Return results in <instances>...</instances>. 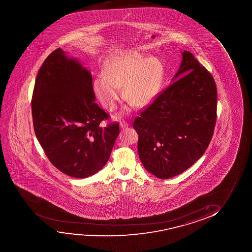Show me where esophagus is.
<instances>
[{"mask_svg": "<svg viewBox=\"0 0 252 252\" xmlns=\"http://www.w3.org/2000/svg\"><path fill=\"white\" fill-rule=\"evenodd\" d=\"M128 123H126V121H121V123H120V126H121V129H124V128L128 127Z\"/></svg>", "mask_w": 252, "mask_h": 252, "instance_id": "obj_1", "label": "esophagus"}]
</instances>
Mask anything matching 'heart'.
Here are the masks:
<instances>
[{
  "label": "heart",
  "mask_w": 252,
  "mask_h": 252,
  "mask_svg": "<svg viewBox=\"0 0 252 252\" xmlns=\"http://www.w3.org/2000/svg\"><path fill=\"white\" fill-rule=\"evenodd\" d=\"M105 74L94 78V92L107 111L117 107L123 95L131 106L144 107L155 100L162 84V67L154 58L131 54L112 59L104 67ZM131 107L126 111H130Z\"/></svg>",
  "instance_id": "1"
}]
</instances>
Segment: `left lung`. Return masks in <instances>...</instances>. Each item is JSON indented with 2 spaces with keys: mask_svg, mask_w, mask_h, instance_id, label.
<instances>
[{
  "mask_svg": "<svg viewBox=\"0 0 252 252\" xmlns=\"http://www.w3.org/2000/svg\"><path fill=\"white\" fill-rule=\"evenodd\" d=\"M183 60L172 82L135 120L145 169L160 179L184 172L206 152L214 134L217 89L193 54Z\"/></svg>",
  "mask_w": 252,
  "mask_h": 252,
  "instance_id": "1",
  "label": "left lung"
}]
</instances>
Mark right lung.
Listing matches in <instances>:
<instances>
[{"mask_svg": "<svg viewBox=\"0 0 252 252\" xmlns=\"http://www.w3.org/2000/svg\"><path fill=\"white\" fill-rule=\"evenodd\" d=\"M90 70L59 48L43 63L35 81L32 114L45 155L67 176L86 178L103 168L120 133L100 127L108 114L95 102Z\"/></svg>", "mask_w": 252, "mask_h": 252, "instance_id": "1", "label": "right lung"}]
</instances>
